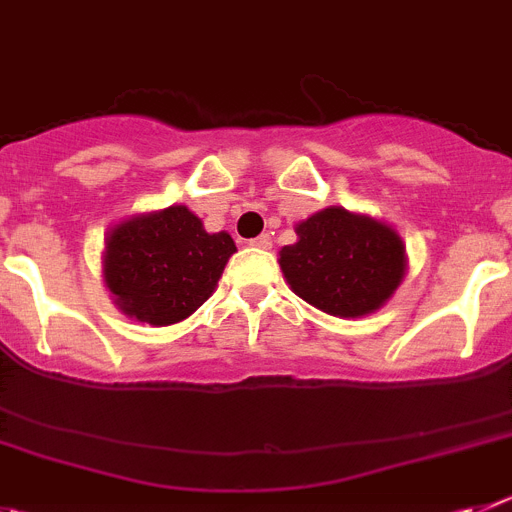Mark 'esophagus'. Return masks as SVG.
I'll list each match as a JSON object with an SVG mask.
<instances>
[{"label":"esophagus","instance_id":"34e87169","mask_svg":"<svg viewBox=\"0 0 512 512\" xmlns=\"http://www.w3.org/2000/svg\"><path fill=\"white\" fill-rule=\"evenodd\" d=\"M251 246H256V248H264V251H266V248H271V236H269V233H261L259 238H253V241H251Z\"/></svg>","mask_w":512,"mask_h":512}]
</instances>
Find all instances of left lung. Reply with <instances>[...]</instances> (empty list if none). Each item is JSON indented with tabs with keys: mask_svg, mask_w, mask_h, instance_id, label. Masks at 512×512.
<instances>
[{
	"mask_svg": "<svg viewBox=\"0 0 512 512\" xmlns=\"http://www.w3.org/2000/svg\"><path fill=\"white\" fill-rule=\"evenodd\" d=\"M297 243L279 251L297 297L332 317L355 320L386 307L406 276V246L393 225L330 205L299 220Z\"/></svg>",
	"mask_w": 512,
	"mask_h": 512,
	"instance_id": "1",
	"label": "left lung"
}]
</instances>
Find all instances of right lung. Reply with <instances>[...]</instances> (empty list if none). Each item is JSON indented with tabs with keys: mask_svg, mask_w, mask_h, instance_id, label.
<instances>
[{
	"mask_svg": "<svg viewBox=\"0 0 512 512\" xmlns=\"http://www.w3.org/2000/svg\"><path fill=\"white\" fill-rule=\"evenodd\" d=\"M233 253L228 233H208L187 205H170L111 225L101 274L116 309L131 320L167 327L208 302Z\"/></svg>",
	"mask_w": 512,
	"mask_h": 512,
	"instance_id": "1",
	"label": "right lung"
}]
</instances>
